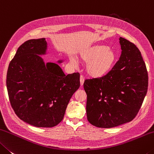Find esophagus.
I'll use <instances>...</instances> for the list:
<instances>
[{
    "label": "esophagus",
    "instance_id": "obj_1",
    "mask_svg": "<svg viewBox=\"0 0 154 154\" xmlns=\"http://www.w3.org/2000/svg\"><path fill=\"white\" fill-rule=\"evenodd\" d=\"M80 85L82 86L83 84H84V82H85V79H84V77L82 76V75H80Z\"/></svg>",
    "mask_w": 154,
    "mask_h": 154
}]
</instances>
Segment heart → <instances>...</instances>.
<instances>
[{"label":"heart","instance_id":"b5f03b06","mask_svg":"<svg viewBox=\"0 0 154 154\" xmlns=\"http://www.w3.org/2000/svg\"><path fill=\"white\" fill-rule=\"evenodd\" d=\"M80 60L87 63L85 67L87 74L93 79H100L111 72L117 62V54L105 45H95L83 50L79 54ZM70 62L75 64L71 58Z\"/></svg>","mask_w":154,"mask_h":154}]
</instances>
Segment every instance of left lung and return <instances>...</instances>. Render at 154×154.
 Listing matches in <instances>:
<instances>
[{
    "mask_svg": "<svg viewBox=\"0 0 154 154\" xmlns=\"http://www.w3.org/2000/svg\"><path fill=\"white\" fill-rule=\"evenodd\" d=\"M119 44L122 54L111 72L84 82L87 119L98 128H114L131 122L147 92L148 74L139 50L123 37Z\"/></svg>",
    "mask_w": 154,
    "mask_h": 154,
    "instance_id": "obj_1",
    "label": "left lung"
}]
</instances>
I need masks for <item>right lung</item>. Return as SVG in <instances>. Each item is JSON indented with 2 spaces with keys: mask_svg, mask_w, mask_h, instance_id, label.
<instances>
[{
  "mask_svg": "<svg viewBox=\"0 0 154 154\" xmlns=\"http://www.w3.org/2000/svg\"><path fill=\"white\" fill-rule=\"evenodd\" d=\"M47 51L45 38L25 42L10 62L7 74V91L15 113L37 128L59 124L80 85L79 72L65 75L57 63H46L40 56Z\"/></svg>",
  "mask_w": 154,
  "mask_h": 154,
  "instance_id": "right-lung-1",
  "label": "right lung"
}]
</instances>
